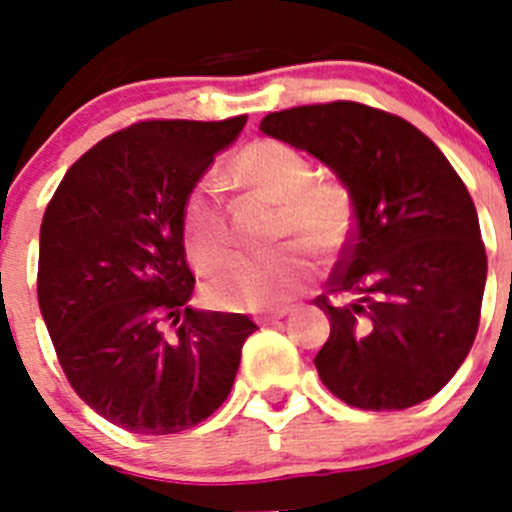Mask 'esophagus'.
<instances>
[{"label":"esophagus","mask_w":512,"mask_h":512,"mask_svg":"<svg viewBox=\"0 0 512 512\" xmlns=\"http://www.w3.org/2000/svg\"><path fill=\"white\" fill-rule=\"evenodd\" d=\"M289 312H292V310H289V307H282V310H277V312H271V315H266L264 323H277V320L287 318Z\"/></svg>","instance_id":"1"}]
</instances>
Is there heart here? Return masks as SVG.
<instances>
[{
	"instance_id": "1",
	"label": "heart",
	"mask_w": 512,
	"mask_h": 512,
	"mask_svg": "<svg viewBox=\"0 0 512 512\" xmlns=\"http://www.w3.org/2000/svg\"><path fill=\"white\" fill-rule=\"evenodd\" d=\"M235 176L251 192L279 205L277 243L310 246L330 256L346 243L354 205L338 182H318L315 166L282 140H256L233 161ZM184 251L197 271L223 264L233 248L228 212L215 176H205L187 194L182 212ZM312 277V259L302 248H282L271 256L238 259L205 284V297L220 310H266L292 297Z\"/></svg>"
}]
</instances>
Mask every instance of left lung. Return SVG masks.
I'll use <instances>...</instances> for the list:
<instances>
[{"instance_id": "obj_1", "label": "left lung", "mask_w": 512, "mask_h": 512, "mask_svg": "<svg viewBox=\"0 0 512 512\" xmlns=\"http://www.w3.org/2000/svg\"><path fill=\"white\" fill-rule=\"evenodd\" d=\"M261 133L323 161L354 202V233L315 305V366L338 400L405 410L456 374L479 328L487 253L467 187L428 135L359 102L271 112Z\"/></svg>"}]
</instances>
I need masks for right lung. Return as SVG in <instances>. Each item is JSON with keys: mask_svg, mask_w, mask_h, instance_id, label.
I'll use <instances>...</instances> for the list:
<instances>
[{"mask_svg": "<svg viewBox=\"0 0 512 512\" xmlns=\"http://www.w3.org/2000/svg\"><path fill=\"white\" fill-rule=\"evenodd\" d=\"M246 120L117 130L66 171L43 215L38 305L58 364L89 408L130 433L166 436L210 418L256 330L238 312L189 307L182 238L187 194Z\"/></svg>", "mask_w": 512, "mask_h": 512, "instance_id": "obj_1", "label": "right lung"}]
</instances>
